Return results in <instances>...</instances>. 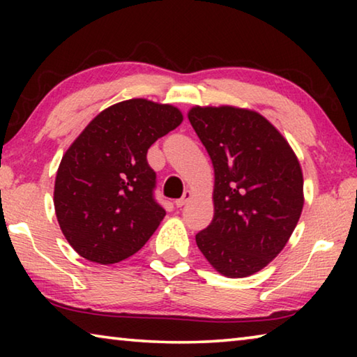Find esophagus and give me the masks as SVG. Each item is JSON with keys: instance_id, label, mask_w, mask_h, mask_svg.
Wrapping results in <instances>:
<instances>
[{"instance_id": "obj_1", "label": "esophagus", "mask_w": 357, "mask_h": 357, "mask_svg": "<svg viewBox=\"0 0 357 357\" xmlns=\"http://www.w3.org/2000/svg\"><path fill=\"white\" fill-rule=\"evenodd\" d=\"M190 197H192V193H190L189 190H185V192H184V195H183V197H181V198H178V200H176V202H174V204H176V206H178V208H183V206H184V204H185L187 202H189V200H190Z\"/></svg>"}]
</instances>
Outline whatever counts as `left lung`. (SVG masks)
Listing matches in <instances>:
<instances>
[{
    "label": "left lung",
    "instance_id": "1",
    "mask_svg": "<svg viewBox=\"0 0 357 357\" xmlns=\"http://www.w3.org/2000/svg\"><path fill=\"white\" fill-rule=\"evenodd\" d=\"M189 121L214 165V219L197 233L204 258L227 277L258 273L279 255L302 213L301 165L259 113L195 107Z\"/></svg>",
    "mask_w": 357,
    "mask_h": 357
}]
</instances>
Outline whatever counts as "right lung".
<instances>
[{
  "instance_id": "add662e5",
  "label": "right lung",
  "mask_w": 357,
  "mask_h": 357,
  "mask_svg": "<svg viewBox=\"0 0 357 357\" xmlns=\"http://www.w3.org/2000/svg\"><path fill=\"white\" fill-rule=\"evenodd\" d=\"M181 121L172 105L124 100L99 113L66 151L55 181V211L78 255L118 263L153 236L165 209L155 200V172L146 154Z\"/></svg>"
}]
</instances>
